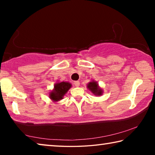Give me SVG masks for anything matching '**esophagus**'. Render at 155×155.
Returning <instances> with one entry per match:
<instances>
[{
  "mask_svg": "<svg viewBox=\"0 0 155 155\" xmlns=\"http://www.w3.org/2000/svg\"><path fill=\"white\" fill-rule=\"evenodd\" d=\"M74 85L76 86V87H78V86L80 85V83L78 82V81H74Z\"/></svg>",
  "mask_w": 155,
  "mask_h": 155,
  "instance_id": "34e87169",
  "label": "esophagus"
}]
</instances>
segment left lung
<instances>
[{
  "mask_svg": "<svg viewBox=\"0 0 155 155\" xmlns=\"http://www.w3.org/2000/svg\"><path fill=\"white\" fill-rule=\"evenodd\" d=\"M87 88L90 90L94 95L96 96H102L103 94V90L100 87L97 81L92 80L87 83Z\"/></svg>",
  "mask_w": 155,
  "mask_h": 155,
  "instance_id": "1",
  "label": "left lung"
}]
</instances>
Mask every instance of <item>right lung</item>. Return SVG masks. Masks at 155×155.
Segmentation results:
<instances>
[{
	"label": "right lung",
	"instance_id": "1",
	"mask_svg": "<svg viewBox=\"0 0 155 155\" xmlns=\"http://www.w3.org/2000/svg\"><path fill=\"white\" fill-rule=\"evenodd\" d=\"M72 87V84L69 82H57L54 85V88L50 91L49 98L53 103H57L64 98V96L66 94Z\"/></svg>",
	"mask_w": 155,
	"mask_h": 155
}]
</instances>
